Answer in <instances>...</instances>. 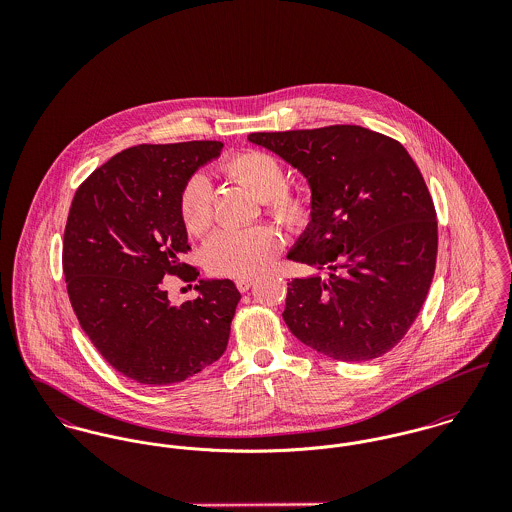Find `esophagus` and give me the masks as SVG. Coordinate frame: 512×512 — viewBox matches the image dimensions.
<instances>
[{
    "label": "esophagus",
    "instance_id": "1",
    "mask_svg": "<svg viewBox=\"0 0 512 512\" xmlns=\"http://www.w3.org/2000/svg\"><path fill=\"white\" fill-rule=\"evenodd\" d=\"M252 284H254V280H252V278H238V280H236V288H238L242 293L248 292Z\"/></svg>",
    "mask_w": 512,
    "mask_h": 512
}]
</instances>
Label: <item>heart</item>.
<instances>
[{
	"mask_svg": "<svg viewBox=\"0 0 512 512\" xmlns=\"http://www.w3.org/2000/svg\"><path fill=\"white\" fill-rule=\"evenodd\" d=\"M226 173L258 201L266 203L272 217L288 228H301L311 215L309 197L286 191V171L282 163L264 151H242L226 161ZM181 219L189 232L201 234L213 222L211 189L205 177L187 181L179 199ZM282 246V236L274 226L222 228L205 248L203 260L211 274L222 278H250L262 272Z\"/></svg>",
	"mask_w": 512,
	"mask_h": 512,
	"instance_id": "b5f03b06",
	"label": "heart"
}]
</instances>
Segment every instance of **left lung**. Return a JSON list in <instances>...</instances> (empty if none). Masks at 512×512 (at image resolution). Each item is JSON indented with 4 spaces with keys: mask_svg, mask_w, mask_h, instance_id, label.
I'll use <instances>...</instances> for the list:
<instances>
[{
    "mask_svg": "<svg viewBox=\"0 0 512 512\" xmlns=\"http://www.w3.org/2000/svg\"><path fill=\"white\" fill-rule=\"evenodd\" d=\"M297 169L311 220L288 258L311 274L288 282L284 321L309 349L363 363L406 335L430 290L436 209L410 153L361 126L250 134Z\"/></svg>",
    "mask_w": 512,
    "mask_h": 512,
    "instance_id": "8db88e82",
    "label": "left lung"
}]
</instances>
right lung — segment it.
<instances>
[{"label": "right lung", "instance_id": "add662e5", "mask_svg": "<svg viewBox=\"0 0 512 512\" xmlns=\"http://www.w3.org/2000/svg\"><path fill=\"white\" fill-rule=\"evenodd\" d=\"M222 142L136 146L98 167L74 193L63 270L80 327L124 376L149 386L183 382L226 351L240 292L199 280L197 297L171 305L163 278L197 280L179 199Z\"/></svg>", "mask_w": 512, "mask_h": 512}]
</instances>
